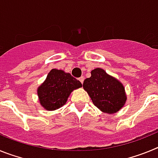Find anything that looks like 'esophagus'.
Returning <instances> with one entry per match:
<instances>
[{
    "label": "esophagus",
    "instance_id": "34e87169",
    "mask_svg": "<svg viewBox=\"0 0 158 158\" xmlns=\"http://www.w3.org/2000/svg\"><path fill=\"white\" fill-rule=\"evenodd\" d=\"M79 81H81V83L83 84V82H84V77H81L79 78Z\"/></svg>",
    "mask_w": 158,
    "mask_h": 158
}]
</instances>
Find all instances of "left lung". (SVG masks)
<instances>
[{
    "mask_svg": "<svg viewBox=\"0 0 158 158\" xmlns=\"http://www.w3.org/2000/svg\"><path fill=\"white\" fill-rule=\"evenodd\" d=\"M83 88L94 105L103 112H117L126 103L127 96L123 84L100 68L91 71V77L84 81Z\"/></svg>",
    "mask_w": 158,
    "mask_h": 158,
    "instance_id": "8db88e82",
    "label": "left lung"
}]
</instances>
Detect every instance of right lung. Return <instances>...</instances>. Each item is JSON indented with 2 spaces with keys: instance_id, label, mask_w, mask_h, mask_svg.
<instances>
[{
  "instance_id": "1",
  "label": "right lung",
  "mask_w": 158,
  "mask_h": 158,
  "mask_svg": "<svg viewBox=\"0 0 158 158\" xmlns=\"http://www.w3.org/2000/svg\"><path fill=\"white\" fill-rule=\"evenodd\" d=\"M81 86L82 84L69 73L51 69L45 81L38 88L40 104L48 111L58 109L66 103L70 93Z\"/></svg>"
}]
</instances>
